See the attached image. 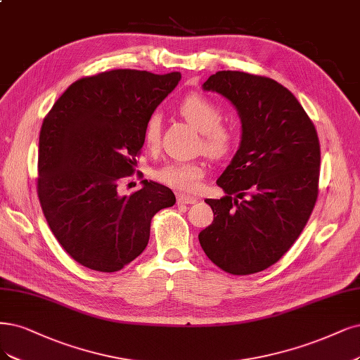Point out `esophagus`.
Returning a JSON list of instances; mask_svg holds the SVG:
<instances>
[{
    "mask_svg": "<svg viewBox=\"0 0 360 360\" xmlns=\"http://www.w3.org/2000/svg\"><path fill=\"white\" fill-rule=\"evenodd\" d=\"M177 202L179 204H195V202H198V198L189 196V195H183V193H177Z\"/></svg>",
    "mask_w": 360,
    "mask_h": 360,
    "instance_id": "34e87169",
    "label": "esophagus"
}]
</instances>
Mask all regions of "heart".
<instances>
[{
    "label": "heart",
    "instance_id": "1",
    "mask_svg": "<svg viewBox=\"0 0 360 360\" xmlns=\"http://www.w3.org/2000/svg\"><path fill=\"white\" fill-rule=\"evenodd\" d=\"M180 115L202 134V148L212 158L225 156L232 144L231 132L221 127V110L201 95H191L180 104ZM160 140V119L152 116L144 128V144L155 148ZM205 174L204 162H169L155 171V179L180 192H195Z\"/></svg>",
    "mask_w": 360,
    "mask_h": 360
}]
</instances>
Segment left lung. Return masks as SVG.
I'll return each mask as SVG.
<instances>
[{"mask_svg":"<svg viewBox=\"0 0 360 360\" xmlns=\"http://www.w3.org/2000/svg\"><path fill=\"white\" fill-rule=\"evenodd\" d=\"M237 108L241 143L205 200L213 223L198 235L214 265L247 276L274 265L300 237L319 195L320 144L295 95L276 80L217 71L202 84Z\"/></svg>","mask_w":360,"mask_h":360,"instance_id":"8db88e82","label":"left lung"}]
</instances>
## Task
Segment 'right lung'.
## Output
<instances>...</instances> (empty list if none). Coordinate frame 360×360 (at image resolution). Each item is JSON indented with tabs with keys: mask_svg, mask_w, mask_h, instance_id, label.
Returning <instances> with one entry per match:
<instances>
[{
	"mask_svg": "<svg viewBox=\"0 0 360 360\" xmlns=\"http://www.w3.org/2000/svg\"><path fill=\"white\" fill-rule=\"evenodd\" d=\"M181 74L111 70L74 82L43 120L37 192L55 238L76 262L115 272L140 256L159 210L176 204L167 186L143 180L117 193L144 144V128Z\"/></svg>",
	"mask_w": 360,
	"mask_h": 360,
	"instance_id": "1",
	"label": "right lung"
}]
</instances>
